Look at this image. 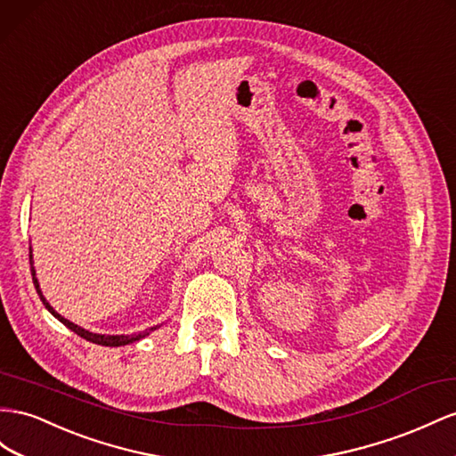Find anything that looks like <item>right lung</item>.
Listing matches in <instances>:
<instances>
[{"label": "right lung", "instance_id": "1", "mask_svg": "<svg viewBox=\"0 0 456 456\" xmlns=\"http://www.w3.org/2000/svg\"><path fill=\"white\" fill-rule=\"evenodd\" d=\"M30 270H32V281H34V288H36V291H38V295H40V299H42V303L45 305V309L52 313L61 324H65L69 330H72L75 331L77 336H80V338H84L86 341H92V343H95V346H105V347H122V346H128V343H134V341H140V339H143L145 336H150L153 330H157L159 326H153V328H147V330H143V331H138V334H120V336H107V334H94V331H90V330H84L82 326H78V324H75V322H70V320H67L65 316H61L52 305L47 303V299L44 297V293H42V289H40V281H38V278H36V268H34V261H32V248H30Z\"/></svg>", "mask_w": 456, "mask_h": 456}]
</instances>
